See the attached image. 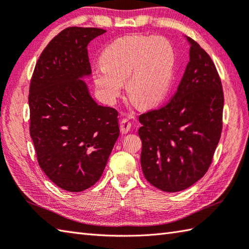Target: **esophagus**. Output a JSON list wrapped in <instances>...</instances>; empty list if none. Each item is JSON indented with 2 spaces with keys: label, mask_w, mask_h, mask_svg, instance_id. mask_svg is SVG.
I'll return each instance as SVG.
<instances>
[{
  "label": "esophagus",
  "mask_w": 249,
  "mask_h": 249,
  "mask_svg": "<svg viewBox=\"0 0 249 249\" xmlns=\"http://www.w3.org/2000/svg\"><path fill=\"white\" fill-rule=\"evenodd\" d=\"M130 128H131V123H130L129 119L128 118L122 119L121 122H120V129H121L122 133H123V134L128 133Z\"/></svg>",
  "instance_id": "1"
}]
</instances>
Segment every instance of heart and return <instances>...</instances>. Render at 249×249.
I'll use <instances>...</instances> for the list:
<instances>
[{"instance_id": "1", "label": "heart", "mask_w": 249, "mask_h": 249, "mask_svg": "<svg viewBox=\"0 0 249 249\" xmlns=\"http://www.w3.org/2000/svg\"><path fill=\"white\" fill-rule=\"evenodd\" d=\"M100 63L92 79L107 102L118 99L126 82V91L135 105L153 108L168 94L176 53L163 36H126L105 48Z\"/></svg>"}]
</instances>
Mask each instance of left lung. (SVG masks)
Instances as JSON below:
<instances>
[{"label": "left lung", "mask_w": 249, "mask_h": 249, "mask_svg": "<svg viewBox=\"0 0 249 249\" xmlns=\"http://www.w3.org/2000/svg\"><path fill=\"white\" fill-rule=\"evenodd\" d=\"M190 61L167 105L139 116L140 163L145 179L178 192L206 174L222 130L223 90L212 58L193 41Z\"/></svg>", "instance_id": "1"}]
</instances>
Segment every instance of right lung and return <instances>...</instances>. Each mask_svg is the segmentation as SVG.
<instances>
[{"label": "right lung", "mask_w": 249, "mask_h": 249, "mask_svg": "<svg viewBox=\"0 0 249 249\" xmlns=\"http://www.w3.org/2000/svg\"><path fill=\"white\" fill-rule=\"evenodd\" d=\"M105 32L70 27L58 33L38 58L29 89L38 165L69 192L98 181L120 135L118 111L97 104L82 80L91 73L87 45Z\"/></svg>", "instance_id": "right-lung-1"}]
</instances>
